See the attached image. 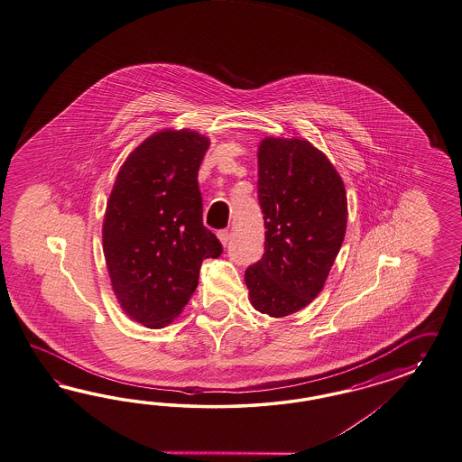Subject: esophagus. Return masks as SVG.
<instances>
[{
  "label": "esophagus",
  "instance_id": "obj_1",
  "mask_svg": "<svg viewBox=\"0 0 462 462\" xmlns=\"http://www.w3.org/2000/svg\"><path fill=\"white\" fill-rule=\"evenodd\" d=\"M222 238H224L225 244H230V240H232V234L226 230V232H224L222 234Z\"/></svg>",
  "mask_w": 462,
  "mask_h": 462
}]
</instances>
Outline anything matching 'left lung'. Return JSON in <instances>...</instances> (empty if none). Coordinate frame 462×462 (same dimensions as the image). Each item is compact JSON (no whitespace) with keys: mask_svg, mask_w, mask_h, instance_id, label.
<instances>
[{"mask_svg":"<svg viewBox=\"0 0 462 462\" xmlns=\"http://www.w3.org/2000/svg\"><path fill=\"white\" fill-rule=\"evenodd\" d=\"M257 158L271 237L263 263L249 267L250 292L261 311L281 314L311 300L325 282L339 244L345 185L304 139L265 137Z\"/></svg>","mask_w":462,"mask_h":462,"instance_id":"8db88e82","label":"left lung"}]
</instances>
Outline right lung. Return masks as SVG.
Wrapping results in <instances>:
<instances>
[{
    "mask_svg": "<svg viewBox=\"0 0 462 462\" xmlns=\"http://www.w3.org/2000/svg\"><path fill=\"white\" fill-rule=\"evenodd\" d=\"M210 141L195 131H162L125 160L113 195L111 273L125 302L146 321L187 304L205 249L195 208L199 170Z\"/></svg>",
    "mask_w": 462,
    "mask_h": 462,
    "instance_id": "add662e5",
    "label": "right lung"
}]
</instances>
